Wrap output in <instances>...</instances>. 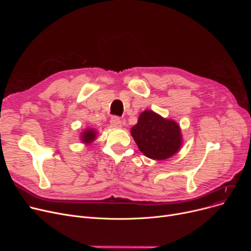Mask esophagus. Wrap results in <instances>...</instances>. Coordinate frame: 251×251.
Segmentation results:
<instances>
[{
	"mask_svg": "<svg viewBox=\"0 0 251 251\" xmlns=\"http://www.w3.org/2000/svg\"><path fill=\"white\" fill-rule=\"evenodd\" d=\"M110 123H111V127H113V128H121L122 127V122L118 117H113L111 119Z\"/></svg>",
	"mask_w": 251,
	"mask_h": 251,
	"instance_id": "esophagus-1",
	"label": "esophagus"
}]
</instances>
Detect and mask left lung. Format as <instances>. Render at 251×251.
<instances>
[{"instance_id": "1", "label": "left lung", "mask_w": 251, "mask_h": 251, "mask_svg": "<svg viewBox=\"0 0 251 251\" xmlns=\"http://www.w3.org/2000/svg\"><path fill=\"white\" fill-rule=\"evenodd\" d=\"M139 151L155 161H165L176 154L183 144L181 128L172 119L152 110L143 111L130 130Z\"/></svg>"}]
</instances>
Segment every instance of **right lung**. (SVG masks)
Returning a JSON list of instances; mask_svg holds the SVG:
<instances>
[{"mask_svg":"<svg viewBox=\"0 0 251 251\" xmlns=\"http://www.w3.org/2000/svg\"><path fill=\"white\" fill-rule=\"evenodd\" d=\"M98 136V131L94 128H85L81 134H80V140L82 143H84L85 146H89L90 143L94 142L97 139Z\"/></svg>","mask_w":251,"mask_h":251,"instance_id":"right-lung-1","label":"right lung"}]
</instances>
